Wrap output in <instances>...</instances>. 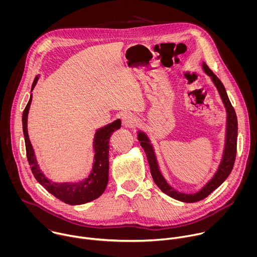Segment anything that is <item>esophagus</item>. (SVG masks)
<instances>
[{"instance_id":"34e87169","label":"esophagus","mask_w":257,"mask_h":257,"mask_svg":"<svg viewBox=\"0 0 257 257\" xmlns=\"http://www.w3.org/2000/svg\"><path fill=\"white\" fill-rule=\"evenodd\" d=\"M122 124L126 128H132L134 126V124H135L134 116L131 115V114H128V113L124 114L122 116Z\"/></svg>"}]
</instances>
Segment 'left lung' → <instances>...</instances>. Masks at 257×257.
<instances>
[{
    "label": "left lung",
    "instance_id": "1",
    "mask_svg": "<svg viewBox=\"0 0 257 257\" xmlns=\"http://www.w3.org/2000/svg\"><path fill=\"white\" fill-rule=\"evenodd\" d=\"M202 68L212 80L214 86L216 87L219 93V96H221L223 100V103L226 107V112H227V123H226V138H225L226 140H225V148H224L222 161L219 163L218 168L215 174L213 175V177L198 192L192 193V194H186V193L179 192L176 189H174L172 186H170L160 171L154 146L151 143L149 136L142 131L137 132V138L140 141V145L142 146L146 154V158H148L150 168H151L152 177L155 183L164 193L182 202H196V201L202 200L205 197H207L218 186H221L223 184V182L228 178V176L232 172V169L235 164L236 153H237L238 121H237L235 109L232 106V103L228 97L227 91L222 81L216 77V75L213 74V72L207 67V65L204 62L202 63Z\"/></svg>",
    "mask_w": 257,
    "mask_h": 257
}]
</instances>
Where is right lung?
<instances>
[{
  "label": "right lung",
  "instance_id": "1",
  "mask_svg": "<svg viewBox=\"0 0 257 257\" xmlns=\"http://www.w3.org/2000/svg\"><path fill=\"white\" fill-rule=\"evenodd\" d=\"M39 80V76H36L32 86L33 90L36 82ZM32 100V94L28 103L26 104L23 115H22V126L23 134L25 139L26 157L31 168L34 178L42 186H44L51 194H53L58 199L71 205H77L87 203L98 198L104 191L107 181H108V149H109V137L114 131L120 129L121 120L118 119L111 124H107L96 130L93 139V150H94V162L92 170L89 176L80 182H64L55 183L49 180L42 172L40 166L36 161L34 151L29 140L27 131V117L29 107Z\"/></svg>",
  "mask_w": 257,
  "mask_h": 257
}]
</instances>
